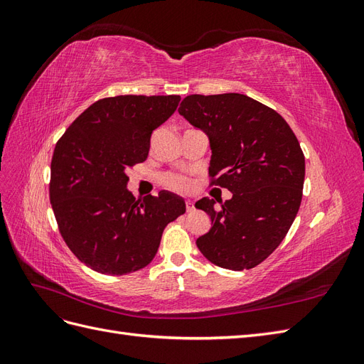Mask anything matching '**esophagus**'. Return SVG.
<instances>
[{
	"label": "esophagus",
	"instance_id": "1",
	"mask_svg": "<svg viewBox=\"0 0 364 364\" xmlns=\"http://www.w3.org/2000/svg\"><path fill=\"white\" fill-rule=\"evenodd\" d=\"M185 208H186V213H193L194 211V203L193 202H186Z\"/></svg>",
	"mask_w": 364,
	"mask_h": 364
}]
</instances>
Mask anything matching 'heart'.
<instances>
[{"label":"heart","mask_w":364,"mask_h":364,"mask_svg":"<svg viewBox=\"0 0 364 364\" xmlns=\"http://www.w3.org/2000/svg\"><path fill=\"white\" fill-rule=\"evenodd\" d=\"M162 183L174 191H185L188 190V181L183 176L179 174H164L162 176Z\"/></svg>","instance_id":"b5f03b06"}]
</instances>
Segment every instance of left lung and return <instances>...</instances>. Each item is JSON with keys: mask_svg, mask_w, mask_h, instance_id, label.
<instances>
[{"mask_svg": "<svg viewBox=\"0 0 364 364\" xmlns=\"http://www.w3.org/2000/svg\"><path fill=\"white\" fill-rule=\"evenodd\" d=\"M179 114L209 138L211 185L232 193L218 208L208 197L196 203L213 225L197 247L218 267L258 266L281 245L299 211L305 178L299 141L277 111L245 94H193Z\"/></svg>", "mask_w": 364, "mask_h": 364, "instance_id": "obj_1", "label": "left lung"}]
</instances>
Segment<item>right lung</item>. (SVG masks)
Here are the masks:
<instances>
[{"label":"right lung","instance_id":"add662e5","mask_svg":"<svg viewBox=\"0 0 364 364\" xmlns=\"http://www.w3.org/2000/svg\"><path fill=\"white\" fill-rule=\"evenodd\" d=\"M181 95H117L95 102L58 141L50 202L59 232L92 270L121 277L155 258L165 226L185 202L161 191L135 199L126 171L144 162L153 130L176 111Z\"/></svg>","mask_w":364,"mask_h":364}]
</instances>
